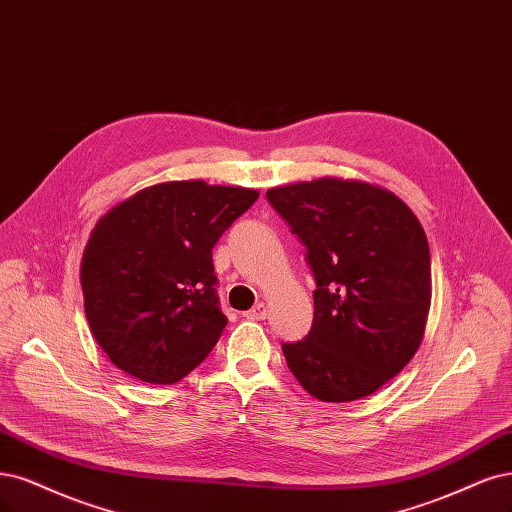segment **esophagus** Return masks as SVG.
Segmentation results:
<instances>
[{"mask_svg": "<svg viewBox=\"0 0 512 512\" xmlns=\"http://www.w3.org/2000/svg\"><path fill=\"white\" fill-rule=\"evenodd\" d=\"M267 315H269V307L264 303H258L256 307H252L250 311L243 313V317H248V320H264Z\"/></svg>", "mask_w": 512, "mask_h": 512, "instance_id": "1", "label": "esophagus"}]
</instances>
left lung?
Listing matches in <instances>:
<instances>
[{
	"label": "left lung",
	"instance_id": "left-lung-1",
	"mask_svg": "<svg viewBox=\"0 0 512 512\" xmlns=\"http://www.w3.org/2000/svg\"><path fill=\"white\" fill-rule=\"evenodd\" d=\"M315 277L307 337L284 343L296 381L322 402L377 392L411 362L430 311L424 228L394 192L320 178L267 190Z\"/></svg>",
	"mask_w": 512,
	"mask_h": 512
}]
</instances>
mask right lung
Listing matches in <instances>:
<instances>
[{"mask_svg":"<svg viewBox=\"0 0 512 512\" xmlns=\"http://www.w3.org/2000/svg\"><path fill=\"white\" fill-rule=\"evenodd\" d=\"M256 199L252 188L165 182L97 222L80 284L88 326L114 366L169 385L209 356L228 322L211 250Z\"/></svg>","mask_w":512,"mask_h":512,"instance_id":"1","label":"right lung"}]
</instances>
